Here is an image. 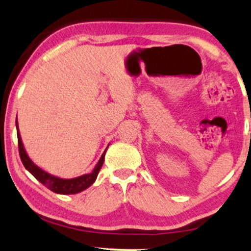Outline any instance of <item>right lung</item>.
<instances>
[{
  "label": "right lung",
  "instance_id": "1",
  "mask_svg": "<svg viewBox=\"0 0 251 251\" xmlns=\"http://www.w3.org/2000/svg\"><path fill=\"white\" fill-rule=\"evenodd\" d=\"M16 126H17L18 145H19V154H20L21 162H23V164L25 168H26V170L29 171V172H30L32 176L39 181V182L44 184V186L49 188L50 190H52L53 192H55V194H60V195H75L86 190L87 188H89L94 182H95L101 165H103L104 163L105 152H106L107 148L104 151L103 154H101L99 163H97L92 172L83 174V176H77V177H72V179H62V177L52 176V174L45 172L44 170H42L39 166L36 165L35 163L31 161L24 147L17 120H16Z\"/></svg>",
  "mask_w": 251,
  "mask_h": 251
}]
</instances>
